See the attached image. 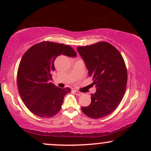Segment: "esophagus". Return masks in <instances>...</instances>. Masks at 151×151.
I'll return each instance as SVG.
<instances>
[{
  "label": "esophagus",
  "mask_w": 151,
  "mask_h": 151,
  "mask_svg": "<svg viewBox=\"0 0 151 151\" xmlns=\"http://www.w3.org/2000/svg\"><path fill=\"white\" fill-rule=\"evenodd\" d=\"M74 92L75 93V94H77V96H81V95H82V94H83L82 93L80 92V91H77V90H74Z\"/></svg>",
  "instance_id": "34e87169"
}]
</instances>
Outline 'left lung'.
I'll return each instance as SVG.
<instances>
[{"mask_svg": "<svg viewBox=\"0 0 151 151\" xmlns=\"http://www.w3.org/2000/svg\"><path fill=\"white\" fill-rule=\"evenodd\" d=\"M77 51L96 86L91 104L81 109L88 117L101 119L117 108L125 94L128 78L125 62L119 50L107 42L78 47Z\"/></svg>", "mask_w": 151, "mask_h": 151, "instance_id": "1", "label": "left lung"}]
</instances>
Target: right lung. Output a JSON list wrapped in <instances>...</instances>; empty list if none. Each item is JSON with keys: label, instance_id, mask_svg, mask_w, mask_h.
I'll list each match as a JSON object with an SVG mask.
<instances>
[{"label": "right lung", "instance_id": "add662e5", "mask_svg": "<svg viewBox=\"0 0 151 151\" xmlns=\"http://www.w3.org/2000/svg\"><path fill=\"white\" fill-rule=\"evenodd\" d=\"M61 55L75 58L72 47L42 41L29 48L20 60L17 84L20 96L26 107L35 115L50 118L62 108L64 96L71 89H61L50 82L55 70V59Z\"/></svg>", "mask_w": 151, "mask_h": 151}]
</instances>
